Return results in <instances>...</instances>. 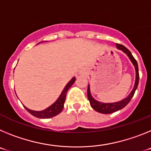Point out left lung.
<instances>
[{"instance_id":"left-lung-1","label":"left lung","mask_w":151,"mask_h":151,"mask_svg":"<svg viewBox=\"0 0 151 151\" xmlns=\"http://www.w3.org/2000/svg\"><path fill=\"white\" fill-rule=\"evenodd\" d=\"M116 47L119 50H122L125 54H127V56L129 57L130 60L132 61V64L134 65L136 73L135 82H134V88H133L132 91L130 94H129V95L127 97H125V99L119 101V102L115 103H102L96 101V100L94 99L93 97L91 96L90 91V86L88 85V98L89 100L91 106V107L93 108L94 110H96V111L98 112V113H104V114H110V113L118 111V110H121V109L125 107V106L130 102L131 99H132L133 96H134V92H135L136 89L138 88V82H139V73H138V63H137L136 60L134 58V57L132 56V53L130 52V50L122 45L116 44Z\"/></svg>"}]
</instances>
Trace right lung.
<instances>
[{"mask_svg": "<svg viewBox=\"0 0 151 151\" xmlns=\"http://www.w3.org/2000/svg\"><path fill=\"white\" fill-rule=\"evenodd\" d=\"M75 81H76V78L73 77V78L68 82L67 85L65 86V88H64V89L63 90L61 94L60 95V97H58V99H57L53 104L50 105L49 107H47V109H45V110H41V111H35V110H29V108L26 107L25 106H24V107L26 108V110H27L29 113H31L32 115L37 117V118L49 119L58 115L59 113H61V111H62L63 109L64 103H65V100H66L67 91L69 90V88L71 87L72 85L74 84Z\"/></svg>", "mask_w": 151, "mask_h": 151, "instance_id": "1", "label": "right lung"}]
</instances>
